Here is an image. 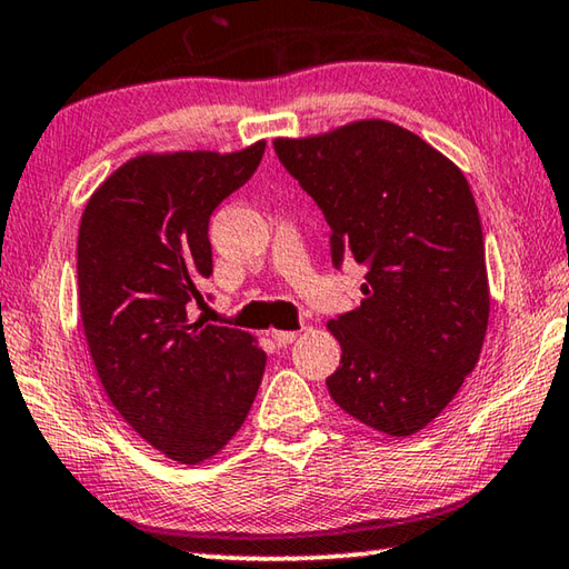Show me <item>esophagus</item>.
Instances as JSON below:
<instances>
[{
  "label": "esophagus",
  "instance_id": "34e87169",
  "mask_svg": "<svg viewBox=\"0 0 569 569\" xmlns=\"http://www.w3.org/2000/svg\"><path fill=\"white\" fill-rule=\"evenodd\" d=\"M271 336H273V341H276L278 346H286V343H293V341L298 339V331H281V329H273V331H271Z\"/></svg>",
  "mask_w": 569,
  "mask_h": 569
}]
</instances>
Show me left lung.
I'll return each mask as SVG.
<instances>
[{
  "label": "left lung",
  "instance_id": "left-lung-1",
  "mask_svg": "<svg viewBox=\"0 0 569 569\" xmlns=\"http://www.w3.org/2000/svg\"><path fill=\"white\" fill-rule=\"evenodd\" d=\"M273 148L323 210L333 263L369 268L361 306L326 323L341 343L331 399L383 435H417L475 371L489 323L485 236L465 172L379 118Z\"/></svg>",
  "mask_w": 569,
  "mask_h": 569
}]
</instances>
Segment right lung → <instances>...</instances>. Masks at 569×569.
Masks as SVG:
<instances>
[{
  "label": "right lung",
  "mask_w": 569,
  "mask_h": 569,
  "mask_svg": "<svg viewBox=\"0 0 569 569\" xmlns=\"http://www.w3.org/2000/svg\"><path fill=\"white\" fill-rule=\"evenodd\" d=\"M263 150L266 140L236 152H140L82 210L77 293L94 369L120 417L180 465L236 437L263 379L253 333L188 319L213 276L210 213Z\"/></svg>",
  "instance_id": "1"
}]
</instances>
